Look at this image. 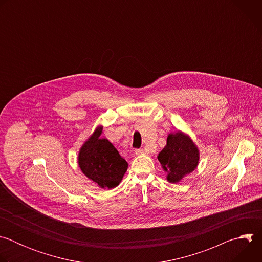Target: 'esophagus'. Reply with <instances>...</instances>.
<instances>
[{
	"label": "esophagus",
	"instance_id": "obj_1",
	"mask_svg": "<svg viewBox=\"0 0 262 262\" xmlns=\"http://www.w3.org/2000/svg\"><path fill=\"white\" fill-rule=\"evenodd\" d=\"M135 152H136L137 156H141V155L145 154V150H144V149H136Z\"/></svg>",
	"mask_w": 262,
	"mask_h": 262
}]
</instances>
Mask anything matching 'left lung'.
Instances as JSON below:
<instances>
[{"label": "left lung", "mask_w": 262, "mask_h": 262, "mask_svg": "<svg viewBox=\"0 0 262 262\" xmlns=\"http://www.w3.org/2000/svg\"><path fill=\"white\" fill-rule=\"evenodd\" d=\"M158 159L167 173V180L177 183L197 168L199 150L188 135L178 130L169 134L167 145L159 154Z\"/></svg>", "instance_id": "obj_1"}]
</instances>
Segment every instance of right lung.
<instances>
[{
  "instance_id": "add662e5",
  "label": "right lung",
  "mask_w": 262,
  "mask_h": 262,
  "mask_svg": "<svg viewBox=\"0 0 262 262\" xmlns=\"http://www.w3.org/2000/svg\"><path fill=\"white\" fill-rule=\"evenodd\" d=\"M98 126L81 147L78 163L82 172L101 189H114L121 182L128 164L108 140L99 138Z\"/></svg>"
}]
</instances>
